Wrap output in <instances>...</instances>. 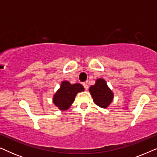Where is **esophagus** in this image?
I'll return each mask as SVG.
<instances>
[{
  "instance_id": "1",
  "label": "esophagus",
  "mask_w": 157,
  "mask_h": 157,
  "mask_svg": "<svg viewBox=\"0 0 157 157\" xmlns=\"http://www.w3.org/2000/svg\"><path fill=\"white\" fill-rule=\"evenodd\" d=\"M83 87H84V89H86V90H87L88 89H89V86H88V84H87V83H83Z\"/></svg>"
}]
</instances>
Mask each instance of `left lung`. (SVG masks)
<instances>
[{"label": "left lung", "instance_id": "left-lung-1", "mask_svg": "<svg viewBox=\"0 0 157 157\" xmlns=\"http://www.w3.org/2000/svg\"><path fill=\"white\" fill-rule=\"evenodd\" d=\"M94 101L101 108H106L113 101V94L103 78H98L96 83L89 88Z\"/></svg>", "mask_w": 157, "mask_h": 157}]
</instances>
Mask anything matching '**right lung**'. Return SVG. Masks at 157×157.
I'll return each mask as SVG.
<instances>
[{
    "label": "right lung",
    "instance_id": "1",
    "mask_svg": "<svg viewBox=\"0 0 157 157\" xmlns=\"http://www.w3.org/2000/svg\"><path fill=\"white\" fill-rule=\"evenodd\" d=\"M83 91H84V88L80 83L71 84L68 81H63L60 89L53 96V103L61 110H67L74 101L76 94Z\"/></svg>",
    "mask_w": 157,
    "mask_h": 157
}]
</instances>
